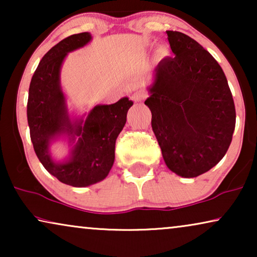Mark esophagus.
Masks as SVG:
<instances>
[{
  "label": "esophagus",
  "mask_w": 257,
  "mask_h": 257,
  "mask_svg": "<svg viewBox=\"0 0 257 257\" xmlns=\"http://www.w3.org/2000/svg\"><path fill=\"white\" fill-rule=\"evenodd\" d=\"M147 97V92H145V91L140 90L138 91V92H135L132 94V100L136 101V103H139V101H142L145 99V98Z\"/></svg>",
  "instance_id": "1"
}]
</instances>
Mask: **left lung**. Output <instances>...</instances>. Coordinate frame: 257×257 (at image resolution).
<instances>
[{
  "label": "left lung",
  "instance_id": "obj_1",
  "mask_svg": "<svg viewBox=\"0 0 257 257\" xmlns=\"http://www.w3.org/2000/svg\"><path fill=\"white\" fill-rule=\"evenodd\" d=\"M166 34L174 56L154 69L145 104L166 166L182 178H195L226 154L235 130V105L215 58L187 35Z\"/></svg>",
  "mask_w": 257,
  "mask_h": 257
}]
</instances>
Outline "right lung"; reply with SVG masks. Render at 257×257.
Returning <instances> with one entry per match:
<instances>
[{
    "mask_svg": "<svg viewBox=\"0 0 257 257\" xmlns=\"http://www.w3.org/2000/svg\"><path fill=\"white\" fill-rule=\"evenodd\" d=\"M90 33L64 38L41 59L30 82L27 105L28 124L35 153L51 175L73 187H87L107 177L114 163L115 140L125 126L133 101L122 97L117 103L96 105L80 117L70 114L61 85V69L69 52L85 47ZM58 140L69 144L64 161L52 157Z\"/></svg>",
    "mask_w": 257,
    "mask_h": 257,
    "instance_id": "right-lung-1",
    "label": "right lung"
}]
</instances>
